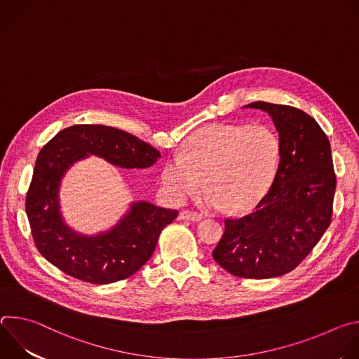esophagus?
<instances>
[{"mask_svg":"<svg viewBox=\"0 0 359 359\" xmlns=\"http://www.w3.org/2000/svg\"><path fill=\"white\" fill-rule=\"evenodd\" d=\"M180 219L190 220V222H198L203 219V215L198 212H193V210H183V212H180Z\"/></svg>","mask_w":359,"mask_h":359,"instance_id":"34e87169","label":"esophagus"}]
</instances>
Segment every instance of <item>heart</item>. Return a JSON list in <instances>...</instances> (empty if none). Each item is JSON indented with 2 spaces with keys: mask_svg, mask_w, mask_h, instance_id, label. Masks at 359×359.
<instances>
[{
  "mask_svg": "<svg viewBox=\"0 0 359 359\" xmlns=\"http://www.w3.org/2000/svg\"><path fill=\"white\" fill-rule=\"evenodd\" d=\"M280 159L277 133L263 123H215L197 130L165 163L166 194L183 203L204 186L206 200L245 210L267 191Z\"/></svg>",
  "mask_w": 359,
  "mask_h": 359,
  "instance_id": "heart-1",
  "label": "heart"
}]
</instances>
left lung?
I'll list each match as a JSON object with an SVG mask.
<instances>
[{
  "label": "left lung",
  "mask_w": 359,
  "mask_h": 359,
  "mask_svg": "<svg viewBox=\"0 0 359 359\" xmlns=\"http://www.w3.org/2000/svg\"><path fill=\"white\" fill-rule=\"evenodd\" d=\"M267 111L280 133L274 180L254 212L224 220L215 262L240 278H273L292 271L332 220L337 177L331 144L309 114L288 105L252 102Z\"/></svg>",
  "instance_id": "left-lung-1"
}]
</instances>
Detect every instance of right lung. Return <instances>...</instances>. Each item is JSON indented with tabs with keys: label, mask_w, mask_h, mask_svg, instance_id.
Masks as SVG:
<instances>
[{
	"label": "right lung",
	"mask_w": 359,
	"mask_h": 359,
	"mask_svg": "<svg viewBox=\"0 0 359 359\" xmlns=\"http://www.w3.org/2000/svg\"><path fill=\"white\" fill-rule=\"evenodd\" d=\"M88 153L121 168L144 169L158 162L161 151L121 129L74 125L50 139L36 158L25 210L38 251L76 280L111 284L133 276L151 257L162 230L179 212L139 201L109 233L96 237L75 234L62 223L58 187L68 166Z\"/></svg>",
	"instance_id": "add662e5"
}]
</instances>
